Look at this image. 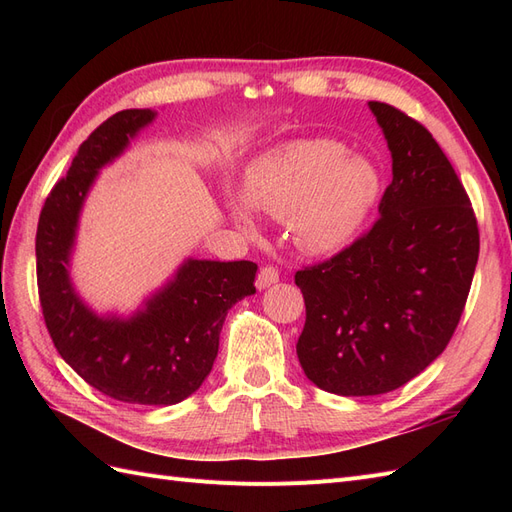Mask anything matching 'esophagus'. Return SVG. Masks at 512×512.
<instances>
[{"mask_svg": "<svg viewBox=\"0 0 512 512\" xmlns=\"http://www.w3.org/2000/svg\"><path fill=\"white\" fill-rule=\"evenodd\" d=\"M277 282H280V273H277L275 267H262L258 271V277H256V288L258 290H265V288H269Z\"/></svg>", "mask_w": 512, "mask_h": 512, "instance_id": "esophagus-1", "label": "esophagus"}]
</instances>
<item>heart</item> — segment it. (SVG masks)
Instances as JSON below:
<instances>
[{"label": "heart", "instance_id": "1", "mask_svg": "<svg viewBox=\"0 0 512 512\" xmlns=\"http://www.w3.org/2000/svg\"><path fill=\"white\" fill-rule=\"evenodd\" d=\"M378 192V175L363 158L327 138L294 141L258 158L245 177V196L230 209L243 230H256L254 209L290 218L292 237L312 254L342 247L363 222Z\"/></svg>", "mask_w": 512, "mask_h": 512}]
</instances>
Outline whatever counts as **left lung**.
<instances>
[{
    "mask_svg": "<svg viewBox=\"0 0 512 512\" xmlns=\"http://www.w3.org/2000/svg\"><path fill=\"white\" fill-rule=\"evenodd\" d=\"M393 158L380 218L333 258L305 267L297 354L318 389L389 393L444 352L478 260L470 198L436 138L416 119L369 102Z\"/></svg>",
    "mask_w": 512,
    "mask_h": 512,
    "instance_id": "8db88e82",
    "label": "left lung"
}]
</instances>
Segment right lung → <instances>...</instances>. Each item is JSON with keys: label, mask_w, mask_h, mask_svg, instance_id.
<instances>
[{"label": "right lung", "mask_w": 512, "mask_h": 512, "mask_svg": "<svg viewBox=\"0 0 512 512\" xmlns=\"http://www.w3.org/2000/svg\"><path fill=\"white\" fill-rule=\"evenodd\" d=\"M153 117L149 108H128L87 136L68 175L44 200L36 271L46 329L76 374L123 404L173 406L196 393L209 376L228 309L256 292V262L188 258L130 318L91 312L68 273L76 224L98 170L121 156Z\"/></svg>", "instance_id": "add662e5"}]
</instances>
